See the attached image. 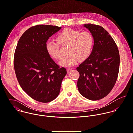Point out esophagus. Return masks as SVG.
<instances>
[{
    "label": "esophagus",
    "mask_w": 133,
    "mask_h": 133,
    "mask_svg": "<svg viewBox=\"0 0 133 133\" xmlns=\"http://www.w3.org/2000/svg\"><path fill=\"white\" fill-rule=\"evenodd\" d=\"M71 70H72V69H70V68H67V72L68 73L70 72Z\"/></svg>",
    "instance_id": "1"
}]
</instances>
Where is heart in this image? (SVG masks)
<instances>
[{"mask_svg": "<svg viewBox=\"0 0 133 133\" xmlns=\"http://www.w3.org/2000/svg\"><path fill=\"white\" fill-rule=\"evenodd\" d=\"M56 39L57 42L48 41L46 45L48 54L53 59L59 60L62 57L59 45H68L67 53L60 61L63 66L71 67L79 61L87 59L92 52L94 45V37L88 31L80 32L71 28H66L59 33Z\"/></svg>", "mask_w": 133, "mask_h": 133, "instance_id": "1", "label": "heart"}]
</instances>
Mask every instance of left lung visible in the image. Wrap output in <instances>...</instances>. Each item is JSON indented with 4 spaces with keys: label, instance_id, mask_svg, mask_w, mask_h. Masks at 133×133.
Listing matches in <instances>:
<instances>
[{
    "label": "left lung",
    "instance_id": "left-lung-1",
    "mask_svg": "<svg viewBox=\"0 0 133 133\" xmlns=\"http://www.w3.org/2000/svg\"><path fill=\"white\" fill-rule=\"evenodd\" d=\"M84 26L92 34L94 45L89 57L77 68L80 74L77 86L83 97L98 100L106 97L115 85L120 55L115 42L103 27L91 24Z\"/></svg>",
    "mask_w": 133,
    "mask_h": 133
}]
</instances>
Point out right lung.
Segmentation results:
<instances>
[{"label":"right lung","mask_w":133,"mask_h":133,"mask_svg":"<svg viewBox=\"0 0 133 133\" xmlns=\"http://www.w3.org/2000/svg\"><path fill=\"white\" fill-rule=\"evenodd\" d=\"M61 27L37 25L30 28L19 38L14 56V67L22 88L33 99L42 103L59 95L65 68H60L48 54L49 37Z\"/></svg>","instance_id":"obj_1"}]
</instances>
